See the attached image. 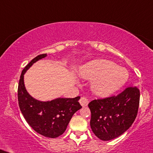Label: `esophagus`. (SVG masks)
I'll return each instance as SVG.
<instances>
[{"mask_svg":"<svg viewBox=\"0 0 153 153\" xmlns=\"http://www.w3.org/2000/svg\"><path fill=\"white\" fill-rule=\"evenodd\" d=\"M79 102H80V105L83 107H87V106H88V100H87L85 97H81L80 101H79Z\"/></svg>","mask_w":153,"mask_h":153,"instance_id":"1","label":"esophagus"}]
</instances>
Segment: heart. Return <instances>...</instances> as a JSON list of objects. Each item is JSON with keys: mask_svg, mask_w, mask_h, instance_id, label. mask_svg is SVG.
<instances>
[{"mask_svg": "<svg viewBox=\"0 0 153 153\" xmlns=\"http://www.w3.org/2000/svg\"><path fill=\"white\" fill-rule=\"evenodd\" d=\"M81 78L92 80V93L100 97H107L114 94L126 84L128 73L126 69L106 59H96L80 67Z\"/></svg>", "mask_w": 153, "mask_h": 153, "instance_id": "heart-1", "label": "heart"}]
</instances>
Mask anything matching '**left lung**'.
<instances>
[{"mask_svg":"<svg viewBox=\"0 0 153 153\" xmlns=\"http://www.w3.org/2000/svg\"><path fill=\"white\" fill-rule=\"evenodd\" d=\"M140 90L130 87L117 96L90 102V127L100 140L107 141L122 135L138 114Z\"/></svg>","mask_w":153,"mask_h":153,"instance_id":"8db88e82","label":"left lung"}]
</instances>
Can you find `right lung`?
<instances>
[{
	"label": "right lung",
	"instance_id": "obj_1",
	"mask_svg": "<svg viewBox=\"0 0 153 153\" xmlns=\"http://www.w3.org/2000/svg\"><path fill=\"white\" fill-rule=\"evenodd\" d=\"M47 54H41L34 58L25 66L19 81L17 97L20 111L28 124L42 136L55 138L62 135L73 115L82 107L75 98H56L51 101H39L32 97L25 88L24 75L30 68Z\"/></svg>",
	"mask_w": 153,
	"mask_h": 153
}]
</instances>
